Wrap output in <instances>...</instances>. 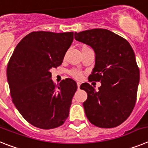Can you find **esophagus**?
Listing matches in <instances>:
<instances>
[{"instance_id": "obj_1", "label": "esophagus", "mask_w": 148, "mask_h": 148, "mask_svg": "<svg viewBox=\"0 0 148 148\" xmlns=\"http://www.w3.org/2000/svg\"><path fill=\"white\" fill-rule=\"evenodd\" d=\"M80 84H81V83H79V82H77V88H78V89H79V86H80Z\"/></svg>"}]
</instances>
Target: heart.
I'll list each match as a JSON object with an SVG mask.
<instances>
[{"label": "heart", "instance_id": "heart-1", "mask_svg": "<svg viewBox=\"0 0 148 148\" xmlns=\"http://www.w3.org/2000/svg\"><path fill=\"white\" fill-rule=\"evenodd\" d=\"M89 47L88 46H83L81 47V52H83V51H88V50H90ZM69 74H70L72 77L75 78L77 79H81L83 78V74H82L78 70H76V69H72V70H71L69 71Z\"/></svg>", "mask_w": 148, "mask_h": 148}]
</instances>
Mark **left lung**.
<instances>
[{
	"label": "left lung",
	"instance_id": "left-lung-1",
	"mask_svg": "<svg viewBox=\"0 0 148 148\" xmlns=\"http://www.w3.org/2000/svg\"><path fill=\"white\" fill-rule=\"evenodd\" d=\"M74 38L94 49L95 65L88 81L101 83L97 92L87 83L80 86L88 95L83 103L87 119L99 127H115L136 104L140 74L134 51L125 38L106 29L75 33Z\"/></svg>",
	"mask_w": 148,
	"mask_h": 148
}]
</instances>
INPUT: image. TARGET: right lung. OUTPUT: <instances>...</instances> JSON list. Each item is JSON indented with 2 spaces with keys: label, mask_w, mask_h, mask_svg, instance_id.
Masks as SVG:
<instances>
[{
  "label": "right lung",
  "mask_w": 148,
  "mask_h": 148,
  "mask_svg": "<svg viewBox=\"0 0 148 148\" xmlns=\"http://www.w3.org/2000/svg\"><path fill=\"white\" fill-rule=\"evenodd\" d=\"M73 39V32H32L10 57L6 74L12 102L34 127L53 129L69 117L77 83L67 78L56 86L50 70L61 65Z\"/></svg>",
  "instance_id": "right-lung-1"
}]
</instances>
